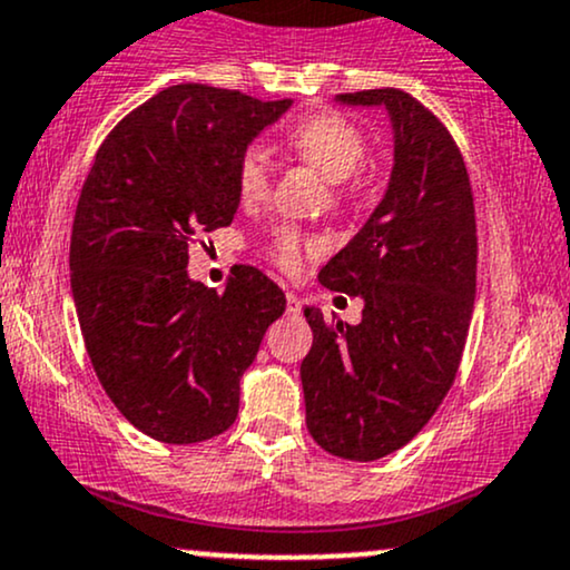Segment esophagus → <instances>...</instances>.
<instances>
[{"label":"esophagus","mask_w":570,"mask_h":570,"mask_svg":"<svg viewBox=\"0 0 570 570\" xmlns=\"http://www.w3.org/2000/svg\"><path fill=\"white\" fill-rule=\"evenodd\" d=\"M299 307H303V303H299L297 294L286 292V311H289V313H299Z\"/></svg>","instance_id":"1"}]
</instances>
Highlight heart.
<instances>
[{
	"label": "heart",
	"mask_w": 570,
	"mask_h": 570,
	"mask_svg": "<svg viewBox=\"0 0 570 570\" xmlns=\"http://www.w3.org/2000/svg\"><path fill=\"white\" fill-rule=\"evenodd\" d=\"M284 144L297 158L318 168L326 179L335 181L340 198H348L353 176L362 171L370 158V141L364 130L348 117L322 112L299 120L286 130ZM271 155L259 144H248L235 166V185L244 200H263L271 189ZM318 240L307 238L294 227H281L273 238V257L284 271H297L305 254H316Z\"/></svg>",
	"instance_id": "b5f03b06"
}]
</instances>
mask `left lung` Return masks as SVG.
<instances>
[{
	"mask_svg": "<svg viewBox=\"0 0 570 570\" xmlns=\"http://www.w3.org/2000/svg\"><path fill=\"white\" fill-rule=\"evenodd\" d=\"M337 101L385 107L394 168L362 230L318 273L326 289L364 299L362 322H326L307 305L299 377L313 440L377 461L426 426L455 381L476 292L474 198L461 149L417 98L377 88Z\"/></svg>",
	"mask_w": 570,
	"mask_h": 570,
	"instance_id": "8db88e82",
	"label": "left lung"
}]
</instances>
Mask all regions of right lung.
I'll return each mask as SVG.
<instances>
[{
	"label": "right lung",
	"mask_w": 570,
	"mask_h": 570,
	"mask_svg": "<svg viewBox=\"0 0 570 570\" xmlns=\"http://www.w3.org/2000/svg\"><path fill=\"white\" fill-rule=\"evenodd\" d=\"M292 98L174 85L98 147L71 225V294L90 364L115 407L147 436L195 444L238 417L240 375L284 292L238 267L225 292L187 276L193 235L238 212L235 166Z\"/></svg>",
	"instance_id": "add662e5"
}]
</instances>
